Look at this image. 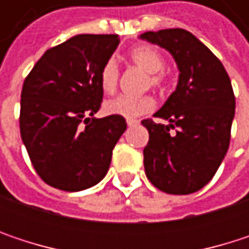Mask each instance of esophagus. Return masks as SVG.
I'll list each match as a JSON object with an SVG mask.
<instances>
[{
	"label": "esophagus",
	"instance_id": "34e87169",
	"mask_svg": "<svg viewBox=\"0 0 249 249\" xmlns=\"http://www.w3.org/2000/svg\"><path fill=\"white\" fill-rule=\"evenodd\" d=\"M138 124H140L138 120H126V125H128V126H135V125Z\"/></svg>",
	"mask_w": 249,
	"mask_h": 249
}]
</instances>
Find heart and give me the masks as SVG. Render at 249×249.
I'll list each match as a JSON object with an SVG mask.
<instances>
[{
  "mask_svg": "<svg viewBox=\"0 0 249 249\" xmlns=\"http://www.w3.org/2000/svg\"><path fill=\"white\" fill-rule=\"evenodd\" d=\"M131 62L138 66L141 71L150 75V83L153 86L161 82V75L159 73L164 68V57L163 54L153 46H137L129 52ZM101 88L105 93H112L118 83V66L114 59H109L102 66L101 75ZM154 108V101L150 96L141 98H131V96H117L112 99L105 101L104 112L107 115H118L126 120L137 118L150 112Z\"/></svg>",
  "mask_w": 249,
  "mask_h": 249,
  "instance_id": "heart-1",
  "label": "heart"
}]
</instances>
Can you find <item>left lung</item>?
Returning a JSON list of instances; mask_svg holds the SVG:
<instances>
[{"label":"left lung","instance_id":"obj_1","mask_svg":"<svg viewBox=\"0 0 249 249\" xmlns=\"http://www.w3.org/2000/svg\"><path fill=\"white\" fill-rule=\"evenodd\" d=\"M140 38L166 49L178 69L174 92L154 114L169 124L141 123L150 134L142 151L145 174L166 193H195L215 176L229 147L235 117L231 79L221 60L183 28L147 31Z\"/></svg>","mask_w":249,"mask_h":249}]
</instances>
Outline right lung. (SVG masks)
<instances>
[{
	"label": "right lung",
	"mask_w": 249,
	"mask_h": 249,
	"mask_svg": "<svg viewBox=\"0 0 249 249\" xmlns=\"http://www.w3.org/2000/svg\"><path fill=\"white\" fill-rule=\"evenodd\" d=\"M120 44L117 34H79L49 49L25 77L20 131L37 174L50 186L80 192L108 173L126 129L123 117L96 118L99 75Z\"/></svg>",
	"instance_id": "obj_1"
}]
</instances>
